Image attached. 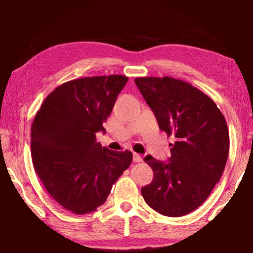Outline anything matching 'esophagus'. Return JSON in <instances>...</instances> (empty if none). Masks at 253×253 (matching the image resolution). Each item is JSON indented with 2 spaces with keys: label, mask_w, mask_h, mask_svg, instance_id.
Returning a JSON list of instances; mask_svg holds the SVG:
<instances>
[{
  "label": "esophagus",
  "mask_w": 253,
  "mask_h": 253,
  "mask_svg": "<svg viewBox=\"0 0 253 253\" xmlns=\"http://www.w3.org/2000/svg\"><path fill=\"white\" fill-rule=\"evenodd\" d=\"M132 160H134V162L135 163H139V162H142V156L139 155V154H137V153H134V157H132Z\"/></svg>",
  "instance_id": "1"
}]
</instances>
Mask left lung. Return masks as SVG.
Here are the masks:
<instances>
[{"label": "left lung", "instance_id": "obj_1", "mask_svg": "<svg viewBox=\"0 0 253 253\" xmlns=\"http://www.w3.org/2000/svg\"><path fill=\"white\" fill-rule=\"evenodd\" d=\"M135 84L160 129L175 139L169 162L144 158L154 178L142 195L163 215H185L208 199L223 173L230 145L225 118L211 98L183 80L140 77Z\"/></svg>", "mask_w": 253, "mask_h": 253}]
</instances>
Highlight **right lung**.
I'll use <instances>...</instances> for the list:
<instances>
[{
  "label": "right lung",
  "mask_w": 253,
  "mask_h": 253,
  "mask_svg": "<svg viewBox=\"0 0 253 253\" xmlns=\"http://www.w3.org/2000/svg\"><path fill=\"white\" fill-rule=\"evenodd\" d=\"M127 81L121 75L68 81L45 98L34 117V169L51 198L72 213H90L104 204L132 161L131 152L110 151L96 140Z\"/></svg>",
  "instance_id": "add662e5"
}]
</instances>
